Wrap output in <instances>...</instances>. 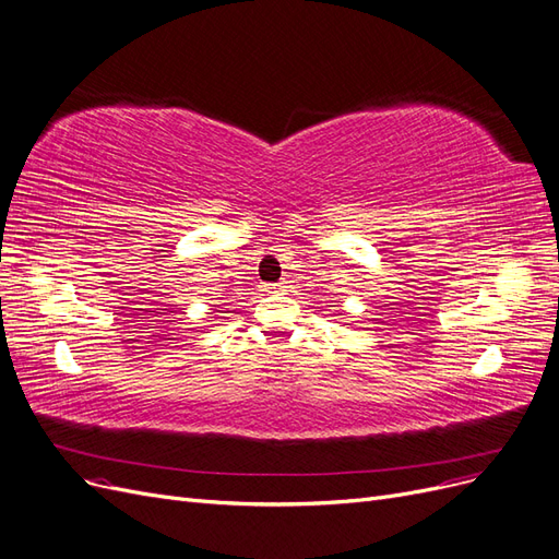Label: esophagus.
<instances>
[{
  "label": "esophagus",
  "instance_id": "obj_1",
  "mask_svg": "<svg viewBox=\"0 0 559 559\" xmlns=\"http://www.w3.org/2000/svg\"><path fill=\"white\" fill-rule=\"evenodd\" d=\"M265 292L267 294H277V292H284V286L282 284H270V286H265Z\"/></svg>",
  "mask_w": 559,
  "mask_h": 559
}]
</instances>
